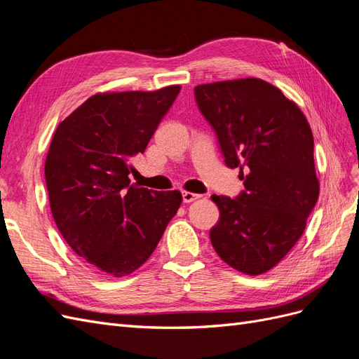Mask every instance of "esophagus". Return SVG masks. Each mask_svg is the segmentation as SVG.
<instances>
[{
    "mask_svg": "<svg viewBox=\"0 0 359 359\" xmlns=\"http://www.w3.org/2000/svg\"><path fill=\"white\" fill-rule=\"evenodd\" d=\"M201 198V194L198 193H191V191H182V201L186 203H190L193 201H198Z\"/></svg>",
    "mask_w": 359,
    "mask_h": 359,
    "instance_id": "esophagus-1",
    "label": "esophagus"
}]
</instances>
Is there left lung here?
Masks as SVG:
<instances>
[{
    "instance_id": "8db88e82",
    "label": "left lung",
    "mask_w": 359,
    "mask_h": 359,
    "mask_svg": "<svg viewBox=\"0 0 359 359\" xmlns=\"http://www.w3.org/2000/svg\"><path fill=\"white\" fill-rule=\"evenodd\" d=\"M194 97L226 166L240 168L245 187L235 199L211 196L220 210L212 247L240 273L264 274L297 244L319 198L311 128L299 107L262 79L198 85Z\"/></svg>"
}]
</instances>
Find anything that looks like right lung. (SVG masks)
Here are the masks:
<instances>
[{
	"label": "right lung",
	"instance_id": "right-lung-1",
	"mask_svg": "<svg viewBox=\"0 0 359 359\" xmlns=\"http://www.w3.org/2000/svg\"><path fill=\"white\" fill-rule=\"evenodd\" d=\"M181 90L102 93L55 130L45 163L50 211L64 240L103 276L124 277L153 255L182 196L130 184L144 151Z\"/></svg>",
	"mask_w": 359,
	"mask_h": 359
}]
</instances>
